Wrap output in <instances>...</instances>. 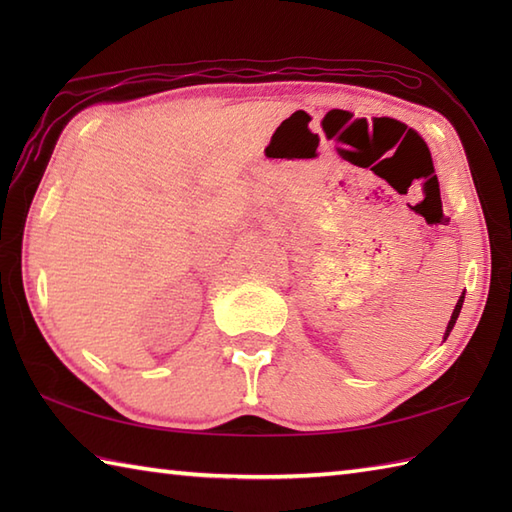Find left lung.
<instances>
[{
	"label": "left lung",
	"instance_id": "8db88e82",
	"mask_svg": "<svg viewBox=\"0 0 512 512\" xmlns=\"http://www.w3.org/2000/svg\"><path fill=\"white\" fill-rule=\"evenodd\" d=\"M462 303H464V295L458 299V303H455V310H453V314H451V321H449V325H447V334H444V341H447V336H449V332L453 330L455 321H458V314H460V310H462Z\"/></svg>",
	"mask_w": 512,
	"mask_h": 512
}]
</instances>
